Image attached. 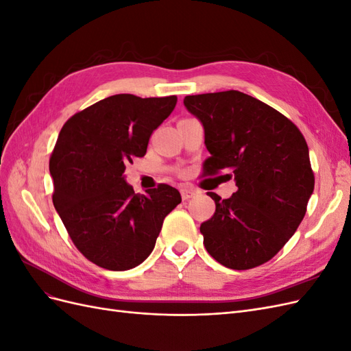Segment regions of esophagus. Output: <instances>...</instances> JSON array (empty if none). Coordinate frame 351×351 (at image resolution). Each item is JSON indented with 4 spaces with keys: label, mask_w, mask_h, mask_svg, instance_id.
I'll return each mask as SVG.
<instances>
[{
    "label": "esophagus",
    "mask_w": 351,
    "mask_h": 351,
    "mask_svg": "<svg viewBox=\"0 0 351 351\" xmlns=\"http://www.w3.org/2000/svg\"><path fill=\"white\" fill-rule=\"evenodd\" d=\"M180 193H182L183 200H187V199L193 197L196 195V190L192 189V187H189V186H184V187H182V190H180Z\"/></svg>",
    "instance_id": "1"
}]
</instances>
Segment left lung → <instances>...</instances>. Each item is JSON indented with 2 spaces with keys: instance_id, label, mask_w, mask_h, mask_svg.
<instances>
[{
  "instance_id": "1",
  "label": "left lung",
  "mask_w": 351,
  "mask_h": 351,
  "mask_svg": "<svg viewBox=\"0 0 351 351\" xmlns=\"http://www.w3.org/2000/svg\"><path fill=\"white\" fill-rule=\"evenodd\" d=\"M184 105L205 129L204 176L224 171L237 186L228 199L209 193L217 208L200 224L205 247L227 268H256L304 218L315 187L309 147L291 120L243 92L189 95Z\"/></svg>"
}]
</instances>
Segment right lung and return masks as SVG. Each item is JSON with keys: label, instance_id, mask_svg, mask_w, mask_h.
I'll list each match as a JSON object with an SVG mask.
<instances>
[{"label": "right lung", "instance_id": "1", "mask_svg": "<svg viewBox=\"0 0 351 351\" xmlns=\"http://www.w3.org/2000/svg\"><path fill=\"white\" fill-rule=\"evenodd\" d=\"M177 97L112 95L66 121L49 158L52 202L71 241L88 261L110 271L141 265L155 247L164 218L182 196L158 184L134 193L124 169L145 156L149 137L173 112Z\"/></svg>", "mask_w": 351, "mask_h": 351}]
</instances>
